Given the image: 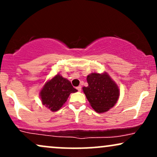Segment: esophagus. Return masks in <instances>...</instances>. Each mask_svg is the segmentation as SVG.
<instances>
[{"instance_id":"1","label":"esophagus","mask_w":157,"mask_h":157,"mask_svg":"<svg viewBox=\"0 0 157 157\" xmlns=\"http://www.w3.org/2000/svg\"><path fill=\"white\" fill-rule=\"evenodd\" d=\"M77 90H78V91H81V90H82V87H81V86H77Z\"/></svg>"}]
</instances>
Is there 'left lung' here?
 <instances>
[{
  "label": "left lung",
  "instance_id": "8db88e82",
  "mask_svg": "<svg viewBox=\"0 0 157 157\" xmlns=\"http://www.w3.org/2000/svg\"><path fill=\"white\" fill-rule=\"evenodd\" d=\"M89 86L82 90L88 100L97 112L109 111L115 105L120 96L118 86L107 74L92 73L87 77Z\"/></svg>",
  "mask_w": 157,
  "mask_h": 157
}]
</instances>
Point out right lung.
<instances>
[{"label": "right lung", "instance_id": "right-lung-1", "mask_svg": "<svg viewBox=\"0 0 157 157\" xmlns=\"http://www.w3.org/2000/svg\"><path fill=\"white\" fill-rule=\"evenodd\" d=\"M76 91L77 90L69 81L57 75L44 85L40 91L41 100L51 111H58L66 102L70 94Z\"/></svg>", "mask_w": 157, "mask_h": 157}]
</instances>
